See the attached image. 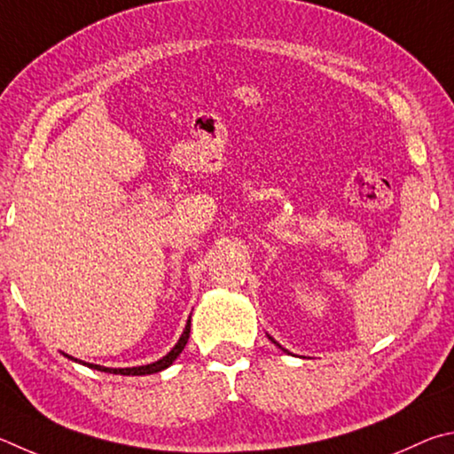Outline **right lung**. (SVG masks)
Segmentation results:
<instances>
[{
	"instance_id": "obj_1",
	"label": "right lung",
	"mask_w": 454,
	"mask_h": 454,
	"mask_svg": "<svg viewBox=\"0 0 454 454\" xmlns=\"http://www.w3.org/2000/svg\"><path fill=\"white\" fill-rule=\"evenodd\" d=\"M189 331H191V321H187V327H185V331H183V335H181V339H179V343L175 345L169 353H167L163 359H159V361H155V363H151V364H143V367H131V369H107V367H101V364H87V363H83V364H87V367H91V369H98V371H103V372H115V375H153V372H159V371H163V369H167L169 367V364L177 359L179 356V353L183 351V348H185V345H187V340H189ZM71 359V356H69Z\"/></svg>"
}]
</instances>
